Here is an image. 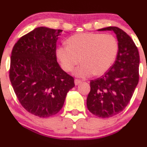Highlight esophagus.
<instances>
[{
	"mask_svg": "<svg viewBox=\"0 0 147 147\" xmlns=\"http://www.w3.org/2000/svg\"><path fill=\"white\" fill-rule=\"evenodd\" d=\"M81 83V81L80 80H78V79H75V85H78L79 84H80Z\"/></svg>",
	"mask_w": 147,
	"mask_h": 147,
	"instance_id": "34e87169",
	"label": "esophagus"
}]
</instances>
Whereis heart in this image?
Wrapping results in <instances>:
<instances>
[{
	"label": "heart",
	"instance_id": "1",
	"mask_svg": "<svg viewBox=\"0 0 147 147\" xmlns=\"http://www.w3.org/2000/svg\"><path fill=\"white\" fill-rule=\"evenodd\" d=\"M67 45L58 47L57 56L66 72H72L81 59L82 65L74 72L80 78H89L93 74L104 75L115 63L118 53L117 41L111 35L75 34L69 37Z\"/></svg>",
	"mask_w": 147,
	"mask_h": 147
}]
</instances>
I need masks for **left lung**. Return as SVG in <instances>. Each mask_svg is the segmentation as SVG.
Segmentation results:
<instances>
[{
  "label": "left lung",
  "mask_w": 147,
  "mask_h": 147,
  "mask_svg": "<svg viewBox=\"0 0 147 147\" xmlns=\"http://www.w3.org/2000/svg\"><path fill=\"white\" fill-rule=\"evenodd\" d=\"M99 31H113L118 41L117 60L102 78L90 82L87 106L92 114L101 118L117 115L127 107L139 82V55L134 41L117 27Z\"/></svg>",
  "instance_id": "1"
}]
</instances>
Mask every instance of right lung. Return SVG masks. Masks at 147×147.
<instances>
[{
    "instance_id": "1",
    "label": "right lung",
    "mask_w": 147,
    "mask_h": 147,
    "mask_svg": "<svg viewBox=\"0 0 147 147\" xmlns=\"http://www.w3.org/2000/svg\"><path fill=\"white\" fill-rule=\"evenodd\" d=\"M62 30L38 27L15 44L10 80L22 106L32 115L48 117L63 107L74 79L57 62L56 43Z\"/></svg>"
}]
</instances>
